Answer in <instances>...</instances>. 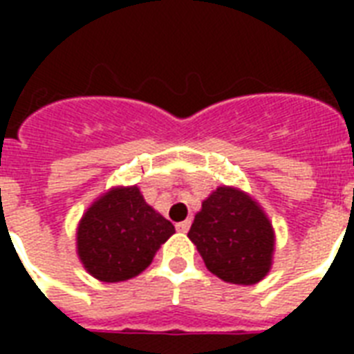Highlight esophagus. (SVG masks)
Segmentation results:
<instances>
[{
  "label": "esophagus",
  "instance_id": "34e87169",
  "mask_svg": "<svg viewBox=\"0 0 354 354\" xmlns=\"http://www.w3.org/2000/svg\"><path fill=\"white\" fill-rule=\"evenodd\" d=\"M189 227H191V221H183V222H178L176 224V230L182 233H187Z\"/></svg>",
  "mask_w": 354,
  "mask_h": 354
}]
</instances>
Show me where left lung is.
Wrapping results in <instances>:
<instances>
[{
	"instance_id": "1",
	"label": "left lung",
	"mask_w": 354,
	"mask_h": 354,
	"mask_svg": "<svg viewBox=\"0 0 354 354\" xmlns=\"http://www.w3.org/2000/svg\"><path fill=\"white\" fill-rule=\"evenodd\" d=\"M189 239L209 272L233 285H253L268 274L274 232L248 194L218 187L194 216Z\"/></svg>"
}]
</instances>
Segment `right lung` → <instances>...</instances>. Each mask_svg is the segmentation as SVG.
<instances>
[{
    "instance_id": "1",
    "label": "right lung",
    "mask_w": 354,
    "mask_h": 354,
    "mask_svg": "<svg viewBox=\"0 0 354 354\" xmlns=\"http://www.w3.org/2000/svg\"><path fill=\"white\" fill-rule=\"evenodd\" d=\"M172 233L174 226L145 202L138 187L113 189L82 216L79 257L93 277L119 283L143 272Z\"/></svg>"
}]
</instances>
